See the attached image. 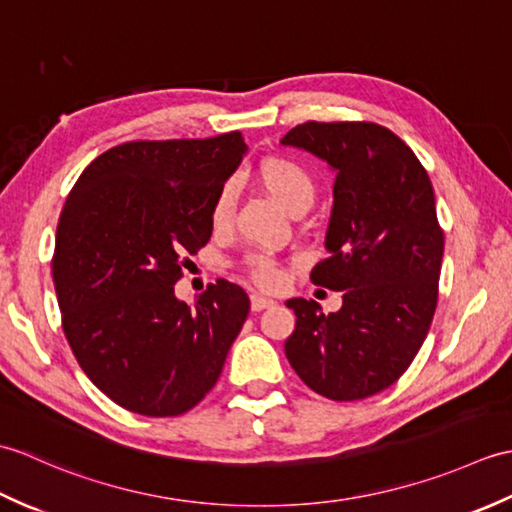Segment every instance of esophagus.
I'll list each match as a JSON object with an SVG mask.
<instances>
[{"mask_svg":"<svg viewBox=\"0 0 512 512\" xmlns=\"http://www.w3.org/2000/svg\"><path fill=\"white\" fill-rule=\"evenodd\" d=\"M275 301L273 299H266L262 295H250V310L253 312H262L266 308H273Z\"/></svg>","mask_w":512,"mask_h":512,"instance_id":"esophagus-1","label":"esophagus"}]
</instances>
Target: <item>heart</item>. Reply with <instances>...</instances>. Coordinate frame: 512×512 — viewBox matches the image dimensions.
<instances>
[{"label": "heart", "instance_id": "obj_1", "mask_svg": "<svg viewBox=\"0 0 512 512\" xmlns=\"http://www.w3.org/2000/svg\"><path fill=\"white\" fill-rule=\"evenodd\" d=\"M257 182L262 184L270 198L277 200L286 211H308L317 198V180L306 165L288 156H270L259 162ZM237 209V184L233 180L224 182L217 189L209 209V222L215 233H224L231 228ZM244 275L255 286L264 290H275L284 279V268L273 255L255 253L242 259Z\"/></svg>", "mask_w": 512, "mask_h": 512}]
</instances>
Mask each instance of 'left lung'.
I'll return each instance as SVG.
<instances>
[{
	"mask_svg": "<svg viewBox=\"0 0 512 512\" xmlns=\"http://www.w3.org/2000/svg\"><path fill=\"white\" fill-rule=\"evenodd\" d=\"M336 169L330 255L312 284L343 290V308L290 299L292 369L330 400H363L394 385L427 339L438 306L444 233L427 169L405 140L369 121H308L281 138Z\"/></svg>",
	"mask_w": 512,
	"mask_h": 512,
	"instance_id": "1",
	"label": "left lung"
}]
</instances>
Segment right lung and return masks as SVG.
Masks as SVG:
<instances>
[{"instance_id": "obj_1", "label": "right lung", "mask_w": 512, "mask_h": 512, "mask_svg": "<svg viewBox=\"0 0 512 512\" xmlns=\"http://www.w3.org/2000/svg\"><path fill=\"white\" fill-rule=\"evenodd\" d=\"M244 151L239 132L132 140L94 158L63 204L52 255L63 334L92 383L127 411L193 409L248 317V295L226 279L195 308L173 295Z\"/></svg>"}]
</instances>
